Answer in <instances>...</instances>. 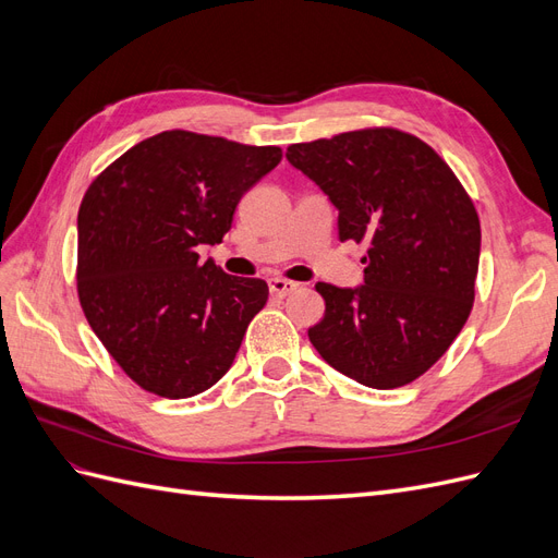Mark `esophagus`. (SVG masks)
<instances>
[{
	"label": "esophagus",
	"instance_id": "esophagus-1",
	"mask_svg": "<svg viewBox=\"0 0 558 558\" xmlns=\"http://www.w3.org/2000/svg\"><path fill=\"white\" fill-rule=\"evenodd\" d=\"M267 283H269V293L277 295V298L289 295V293H293V291L298 289V283H295V281H289V279H279V277L269 279Z\"/></svg>",
	"mask_w": 558,
	"mask_h": 558
}]
</instances>
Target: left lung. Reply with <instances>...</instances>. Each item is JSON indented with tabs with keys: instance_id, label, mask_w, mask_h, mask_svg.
<instances>
[{
	"instance_id": "1",
	"label": "left lung",
	"mask_w": 558,
	"mask_h": 558,
	"mask_svg": "<svg viewBox=\"0 0 558 558\" xmlns=\"http://www.w3.org/2000/svg\"><path fill=\"white\" fill-rule=\"evenodd\" d=\"M286 158L340 211V240L367 244L363 286L316 283L326 314L310 342L363 386L418 379L475 302L482 230L470 195L426 142L396 128L291 144Z\"/></svg>"
}]
</instances>
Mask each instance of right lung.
<instances>
[{
    "label": "right lung",
    "mask_w": 558,
    "mask_h": 558,
    "mask_svg": "<svg viewBox=\"0 0 558 558\" xmlns=\"http://www.w3.org/2000/svg\"><path fill=\"white\" fill-rule=\"evenodd\" d=\"M279 160V146L167 130L88 185L78 207V300L144 391L191 398L230 369L269 291L263 279L199 263L197 246L223 242L242 195Z\"/></svg>",
    "instance_id": "add662e5"
}]
</instances>
